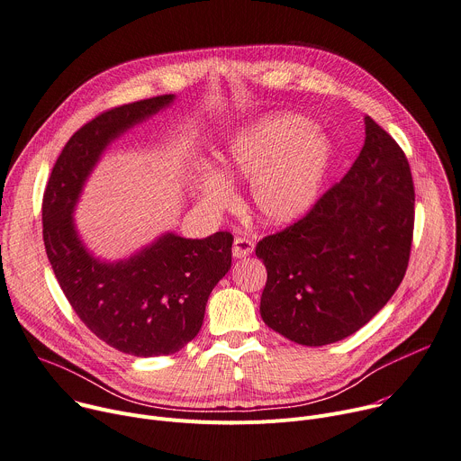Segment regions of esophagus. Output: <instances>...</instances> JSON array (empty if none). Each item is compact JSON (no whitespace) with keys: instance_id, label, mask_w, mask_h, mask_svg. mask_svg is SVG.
<instances>
[{"instance_id":"34e87169","label":"esophagus","mask_w":461,"mask_h":461,"mask_svg":"<svg viewBox=\"0 0 461 461\" xmlns=\"http://www.w3.org/2000/svg\"><path fill=\"white\" fill-rule=\"evenodd\" d=\"M252 250H254V243L250 240L241 238V236H238L234 240V245H232V257L234 258H245V257H249Z\"/></svg>"}]
</instances>
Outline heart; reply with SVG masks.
Wrapping results in <instances>:
<instances>
[{
	"mask_svg": "<svg viewBox=\"0 0 461 461\" xmlns=\"http://www.w3.org/2000/svg\"><path fill=\"white\" fill-rule=\"evenodd\" d=\"M335 161L331 139L296 113L267 115L238 130L221 151V168L201 170L192 186L212 211L229 207L230 179H250L254 211L269 225H289L319 201Z\"/></svg>",
	"mask_w": 461,
	"mask_h": 461,
	"instance_id": "b5f03b06",
	"label": "heart"
}]
</instances>
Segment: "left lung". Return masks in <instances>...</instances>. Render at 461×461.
<instances>
[{"label": "left lung", "mask_w": 461, "mask_h": 461, "mask_svg": "<svg viewBox=\"0 0 461 461\" xmlns=\"http://www.w3.org/2000/svg\"><path fill=\"white\" fill-rule=\"evenodd\" d=\"M365 146L340 183L287 229L266 236L264 322L302 346L342 340L374 319L411 258L414 181L399 144L365 117Z\"/></svg>", "instance_id": "obj_1"}]
</instances>
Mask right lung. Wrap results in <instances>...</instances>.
Masks as SVG:
<instances>
[{"instance_id": "obj_1", "label": "right lung", "mask_w": 461, "mask_h": 461, "mask_svg": "<svg viewBox=\"0 0 461 461\" xmlns=\"http://www.w3.org/2000/svg\"><path fill=\"white\" fill-rule=\"evenodd\" d=\"M172 102L174 95L139 100L84 124L59 156L41 203L45 252L71 308L100 340L135 357L172 355L186 346L232 264L230 232L203 240L167 232L119 262L95 258L77 232V201L102 151Z\"/></svg>"}]
</instances>
